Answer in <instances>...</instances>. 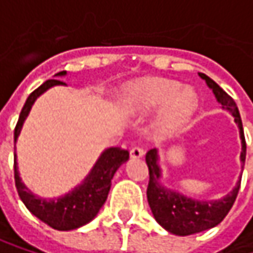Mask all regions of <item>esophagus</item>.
Masks as SVG:
<instances>
[{"label":"esophagus","mask_w":253,"mask_h":253,"mask_svg":"<svg viewBox=\"0 0 253 253\" xmlns=\"http://www.w3.org/2000/svg\"><path fill=\"white\" fill-rule=\"evenodd\" d=\"M143 154H145V151H143V148L139 146V145H136V146H133V148L130 149V157H131V158H140V157H143Z\"/></svg>","instance_id":"esophagus-1"}]
</instances>
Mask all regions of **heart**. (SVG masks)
<instances>
[{"label":"heart","instance_id":"obj_1","mask_svg":"<svg viewBox=\"0 0 253 253\" xmlns=\"http://www.w3.org/2000/svg\"><path fill=\"white\" fill-rule=\"evenodd\" d=\"M130 107L146 113L166 105L163 123L173 127L184 122L196 107V96L190 89H181V84L167 79H148L136 83L128 95Z\"/></svg>","mask_w":253,"mask_h":253}]
</instances>
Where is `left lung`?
<instances>
[{
    "mask_svg": "<svg viewBox=\"0 0 253 253\" xmlns=\"http://www.w3.org/2000/svg\"><path fill=\"white\" fill-rule=\"evenodd\" d=\"M207 84L212 89L215 98L218 102H221L223 108L228 110L234 116V122L240 128V137H242V163L245 164L246 158V140H245V133L242 126V119L237 110V105L234 99L224 92L211 77H208L204 73H199ZM146 164L149 170V183L146 189V196H148V204L151 207V211L155 217V220L170 233L177 236H189L195 234L208 228L215 227L220 224L228 211L231 210L239 189H240V181L237 186L228 193L226 198L220 201H193L190 198H186L183 195H178L176 192L167 190L160 184V167L157 164L158 155L157 149H151L146 152Z\"/></svg>",
    "mask_w": 253,
    "mask_h": 253,
    "instance_id": "8db88e82",
    "label": "left lung"
}]
</instances>
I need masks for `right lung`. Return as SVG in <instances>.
<instances>
[{"label": "right lung", "mask_w": 253, "mask_h": 253, "mask_svg": "<svg viewBox=\"0 0 253 253\" xmlns=\"http://www.w3.org/2000/svg\"><path fill=\"white\" fill-rule=\"evenodd\" d=\"M64 75L66 72L57 73V76H64ZM55 84H64V82L57 80V79H49L27 96L25 105L22 108V113L19 116V122L14 128V142L22 130L23 122L27 117L35 99L41 93H43L46 89ZM127 160H128V151L119 146L110 148L99 157L90 174L84 178L82 186L76 187L73 192L67 193L63 198L42 199V198L32 195L26 189L25 184L22 183L19 177L17 164L14 158L16 189L26 208L41 221H43L45 224H48L49 227L55 228V230H73L80 226H84L86 223L93 220V217L98 214V211L107 201L114 173Z\"/></svg>", "instance_id": "right-lung-1"}]
</instances>
